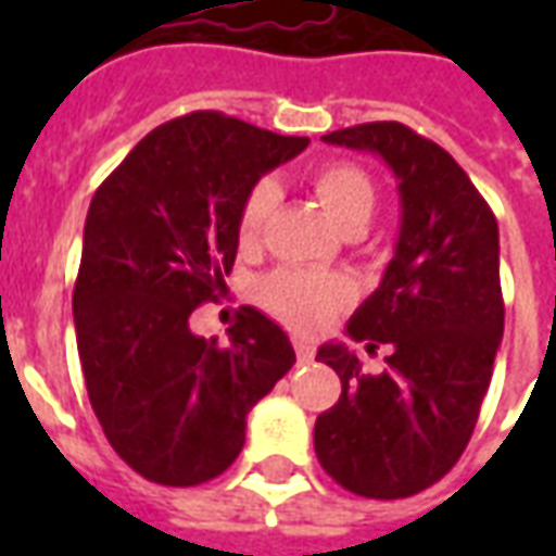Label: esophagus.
I'll list each match as a JSON object with an SVG mask.
<instances>
[{
    "mask_svg": "<svg viewBox=\"0 0 556 556\" xmlns=\"http://www.w3.org/2000/svg\"><path fill=\"white\" fill-rule=\"evenodd\" d=\"M294 354H298V361L309 363L315 357V345L313 342H306V339H294Z\"/></svg>",
    "mask_w": 556,
    "mask_h": 556,
    "instance_id": "obj_1",
    "label": "esophagus"
}]
</instances>
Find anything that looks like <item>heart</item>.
Segmentation results:
<instances>
[{
	"mask_svg": "<svg viewBox=\"0 0 556 556\" xmlns=\"http://www.w3.org/2000/svg\"><path fill=\"white\" fill-rule=\"evenodd\" d=\"M309 190L342 235L363 231L378 211V187L366 175V169L349 160H333L321 169H315L309 178ZM274 205H277V187L270 181H258L247 193L241 214H238L241 247H255L262 241ZM258 298L286 325L298 330H318L349 301V289L339 279L313 277L303 270H274L270 277L258 282Z\"/></svg>",
	"mask_w": 556,
	"mask_h": 556,
	"instance_id": "obj_1",
	"label": "heart"
}]
</instances>
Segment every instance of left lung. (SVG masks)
<instances>
[{
	"label": "left lung",
	"instance_id": "obj_1",
	"mask_svg": "<svg viewBox=\"0 0 556 556\" xmlns=\"http://www.w3.org/2000/svg\"><path fill=\"white\" fill-rule=\"evenodd\" d=\"M393 169L402 226L381 286L351 315L366 351L390 345L381 375L339 342L318 349L342 396L315 419V455L342 489L399 501L446 477L477 426L503 339L501 238L489 202L441 146L399 122L327 134Z\"/></svg>",
	"mask_w": 556,
	"mask_h": 556
}]
</instances>
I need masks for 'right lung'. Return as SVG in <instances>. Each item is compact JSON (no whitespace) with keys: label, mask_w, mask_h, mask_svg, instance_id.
<instances>
[{"label":"right lung","mask_w":556,"mask_h":556,"mask_svg":"<svg viewBox=\"0 0 556 556\" xmlns=\"http://www.w3.org/2000/svg\"><path fill=\"white\" fill-rule=\"evenodd\" d=\"M306 146L199 110L154 127L91 199L77 351L94 417L139 477L178 489L219 477L250 408L294 366L282 327L253 306L229 345L195 337L190 315L226 289L247 193Z\"/></svg>","instance_id":"obj_1"}]
</instances>
